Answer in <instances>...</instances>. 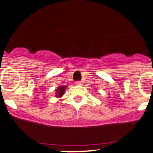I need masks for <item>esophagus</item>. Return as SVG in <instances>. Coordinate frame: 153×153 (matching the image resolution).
Listing matches in <instances>:
<instances>
[{
	"label": "esophagus",
	"instance_id": "34e87169",
	"mask_svg": "<svg viewBox=\"0 0 153 153\" xmlns=\"http://www.w3.org/2000/svg\"><path fill=\"white\" fill-rule=\"evenodd\" d=\"M75 84L77 85H82V82H80V81H76V82H75Z\"/></svg>",
	"mask_w": 153,
	"mask_h": 153
}]
</instances>
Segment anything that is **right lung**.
Listing matches in <instances>:
<instances>
[{
    "instance_id": "add662e5",
    "label": "right lung",
    "mask_w": 153,
    "mask_h": 153,
    "mask_svg": "<svg viewBox=\"0 0 153 153\" xmlns=\"http://www.w3.org/2000/svg\"><path fill=\"white\" fill-rule=\"evenodd\" d=\"M67 88V86H65V85H62V86H59L58 88V89L56 90V97H60L64 95L65 91V88Z\"/></svg>"
}]
</instances>
